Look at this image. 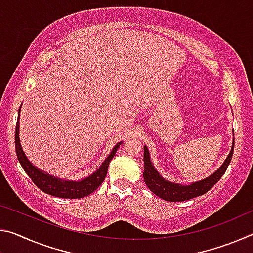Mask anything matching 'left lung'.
Returning <instances> with one entry per match:
<instances>
[{
	"label": "left lung",
	"mask_w": 253,
	"mask_h": 253,
	"mask_svg": "<svg viewBox=\"0 0 253 253\" xmlns=\"http://www.w3.org/2000/svg\"><path fill=\"white\" fill-rule=\"evenodd\" d=\"M234 149V142L231 148V152L226 157L223 164L221 168L216 170L215 173L212 174L211 176L208 178H204L203 181L195 182L191 185H179V184L170 183L166 179L163 178L157 170L154 168L151 158H149V153L147 147H144V181L146 183L147 187L151 190L154 194L160 196L161 199L165 201H169V202H182V201H186L190 199L196 198L204 193H207L209 190L215 185V184L220 181V178L223 176L226 169L230 164L231 160H232Z\"/></svg>",
	"instance_id": "8db88e82"
}]
</instances>
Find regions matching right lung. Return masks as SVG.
<instances>
[{
  "label": "right lung",
  "mask_w": 253,
  "mask_h": 253,
  "mask_svg": "<svg viewBox=\"0 0 253 253\" xmlns=\"http://www.w3.org/2000/svg\"><path fill=\"white\" fill-rule=\"evenodd\" d=\"M19 116H20V109H19ZM119 145H121V143H118L116 146L114 147L113 152H111L110 155L106 158L100 168L97 169V172L91 174L89 177L79 182L62 181V179L52 177L48 174H44L43 172H41L40 169L34 168L31 163L29 162L28 158L25 157L23 149L21 147V144H20L19 121L16 122V126H15V152H16V156H18L20 164L24 169V172L28 174V176L31 178V181L36 184L41 191H43L46 194L57 196V198H61V199H81L89 194H91L93 191H96L97 188L101 185V183L104 182V179L107 175V170H108L109 162L114 158L115 154H116L117 149L119 147Z\"/></svg>",
  "instance_id": "1"
}]
</instances>
